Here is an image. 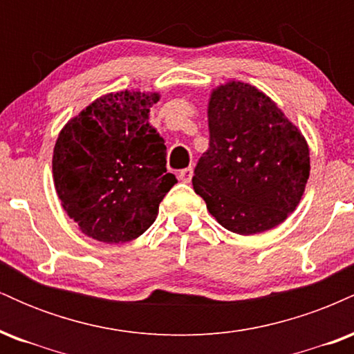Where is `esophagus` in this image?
I'll list each match as a JSON object with an SVG mask.
<instances>
[{"mask_svg": "<svg viewBox=\"0 0 354 354\" xmlns=\"http://www.w3.org/2000/svg\"><path fill=\"white\" fill-rule=\"evenodd\" d=\"M191 178H193V168H186V169H181V171H178V180L183 183H189Z\"/></svg>", "mask_w": 354, "mask_h": 354, "instance_id": "obj_1", "label": "esophagus"}]
</instances>
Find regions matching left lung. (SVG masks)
I'll list each match as a JSON object with an SVG mask.
<instances>
[{"label":"left lung","mask_w":354,"mask_h":354,"mask_svg":"<svg viewBox=\"0 0 354 354\" xmlns=\"http://www.w3.org/2000/svg\"><path fill=\"white\" fill-rule=\"evenodd\" d=\"M209 148L193 188L221 226L238 234L274 228L293 213L310 178V149L276 104L250 84L214 89Z\"/></svg>","instance_id":"1"}]
</instances>
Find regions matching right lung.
Wrapping results in <instances>:
<instances>
[{
  "instance_id": "obj_1",
  "label": "right lung",
  "mask_w": 354,
  "mask_h": 354,
  "mask_svg": "<svg viewBox=\"0 0 354 354\" xmlns=\"http://www.w3.org/2000/svg\"><path fill=\"white\" fill-rule=\"evenodd\" d=\"M158 93L121 91L96 100L61 129L53 178L64 211L84 234L126 243L145 233L176 178L149 124Z\"/></svg>"
}]
</instances>
